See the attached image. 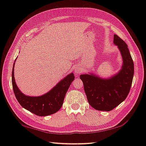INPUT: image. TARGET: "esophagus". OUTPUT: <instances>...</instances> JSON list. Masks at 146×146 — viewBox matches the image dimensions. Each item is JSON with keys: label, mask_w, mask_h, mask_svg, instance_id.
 I'll use <instances>...</instances> for the list:
<instances>
[{"label": "esophagus", "mask_w": 146, "mask_h": 146, "mask_svg": "<svg viewBox=\"0 0 146 146\" xmlns=\"http://www.w3.org/2000/svg\"><path fill=\"white\" fill-rule=\"evenodd\" d=\"M75 73L76 74V75H78L79 73L82 72V68L79 66H76L75 68Z\"/></svg>", "instance_id": "obj_1"}]
</instances>
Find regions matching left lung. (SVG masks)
<instances>
[{
	"label": "left lung",
	"mask_w": 146,
	"mask_h": 146,
	"mask_svg": "<svg viewBox=\"0 0 146 146\" xmlns=\"http://www.w3.org/2000/svg\"><path fill=\"white\" fill-rule=\"evenodd\" d=\"M113 43L122 58V67L117 73L108 78L92 73L80 75L89 104L98 111H110L118 106L126 98L132 84L134 64L127 45L117 35H114Z\"/></svg>",
	"instance_id": "1"
}]
</instances>
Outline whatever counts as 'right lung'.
I'll use <instances>...</instances> for the list:
<instances>
[{"label": "right lung", "instance_id": "right-lung-1", "mask_svg": "<svg viewBox=\"0 0 146 146\" xmlns=\"http://www.w3.org/2000/svg\"><path fill=\"white\" fill-rule=\"evenodd\" d=\"M14 67L15 62L12 70V86L15 97L22 107L40 117L54 114L60 110L66 94L75 79L73 73L64 77L48 93L38 97H31L24 95L17 87L14 77Z\"/></svg>", "mask_w": 146, "mask_h": 146}]
</instances>
